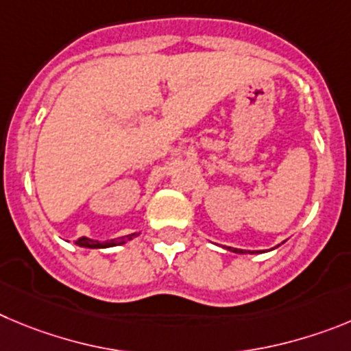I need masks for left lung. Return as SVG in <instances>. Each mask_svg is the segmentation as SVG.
I'll return each mask as SVG.
<instances>
[{"instance_id":"obj_1","label":"left lung","mask_w":351,"mask_h":351,"mask_svg":"<svg viewBox=\"0 0 351 351\" xmlns=\"http://www.w3.org/2000/svg\"><path fill=\"white\" fill-rule=\"evenodd\" d=\"M229 250L234 252V254H254V252L250 250H239V248H230V246H229Z\"/></svg>"}]
</instances>
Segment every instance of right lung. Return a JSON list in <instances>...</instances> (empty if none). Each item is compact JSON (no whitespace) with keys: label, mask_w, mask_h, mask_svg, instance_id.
I'll return each instance as SVG.
<instances>
[{"label":"right lung","mask_w":351,"mask_h":351,"mask_svg":"<svg viewBox=\"0 0 351 351\" xmlns=\"http://www.w3.org/2000/svg\"><path fill=\"white\" fill-rule=\"evenodd\" d=\"M134 236H138V232H132V234L124 236V238H117V239H108V241H97V239H90V238H80L77 239L78 246H84V248H110V246H117V245H124L125 241L132 239Z\"/></svg>","instance_id":"right-lung-1"}]
</instances>
